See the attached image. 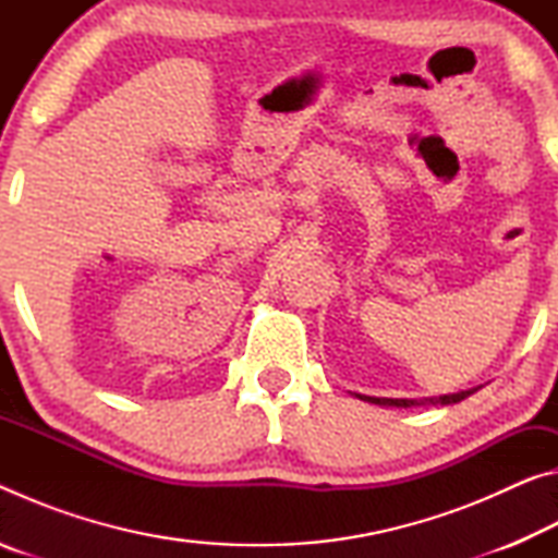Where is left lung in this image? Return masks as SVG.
Returning <instances> with one entry per match:
<instances>
[{
    "label": "left lung",
    "mask_w": 558,
    "mask_h": 558,
    "mask_svg": "<svg viewBox=\"0 0 558 558\" xmlns=\"http://www.w3.org/2000/svg\"><path fill=\"white\" fill-rule=\"evenodd\" d=\"M470 393H475V389L470 391H458V393H446V396H433V399H423V401H415V399H376V396H359V399L376 403V405H396V409H411V405H450V403H458L462 399H468Z\"/></svg>",
    "instance_id": "1"
}]
</instances>
